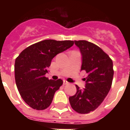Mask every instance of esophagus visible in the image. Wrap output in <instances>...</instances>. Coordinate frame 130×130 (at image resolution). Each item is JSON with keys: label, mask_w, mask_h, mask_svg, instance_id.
<instances>
[{"label": "esophagus", "mask_w": 130, "mask_h": 130, "mask_svg": "<svg viewBox=\"0 0 130 130\" xmlns=\"http://www.w3.org/2000/svg\"><path fill=\"white\" fill-rule=\"evenodd\" d=\"M69 84V83H68L67 81H65V80H63V84L65 85V84Z\"/></svg>", "instance_id": "esophagus-1"}]
</instances>
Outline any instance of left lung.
I'll return each mask as SVG.
<instances>
[{"mask_svg":"<svg viewBox=\"0 0 130 130\" xmlns=\"http://www.w3.org/2000/svg\"><path fill=\"white\" fill-rule=\"evenodd\" d=\"M82 55L81 71L88 76L85 88L76 85V93L69 98L72 108L79 113H88L95 110L103 102L111 87L113 70L109 56L93 43L86 40L74 41Z\"/></svg>","mask_w":130,"mask_h":130,"instance_id":"left-lung-1","label":"left lung"}]
</instances>
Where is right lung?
Masks as SVG:
<instances>
[{"mask_svg": "<svg viewBox=\"0 0 130 130\" xmlns=\"http://www.w3.org/2000/svg\"><path fill=\"white\" fill-rule=\"evenodd\" d=\"M73 44L71 40H43L25 48L16 58L17 87L24 102L32 109L43 110L50 106L62 81L48 80L44 75L48 73L51 60Z\"/></svg>", "mask_w": 130, "mask_h": 130, "instance_id": "obj_1", "label": "right lung"}]
</instances>
